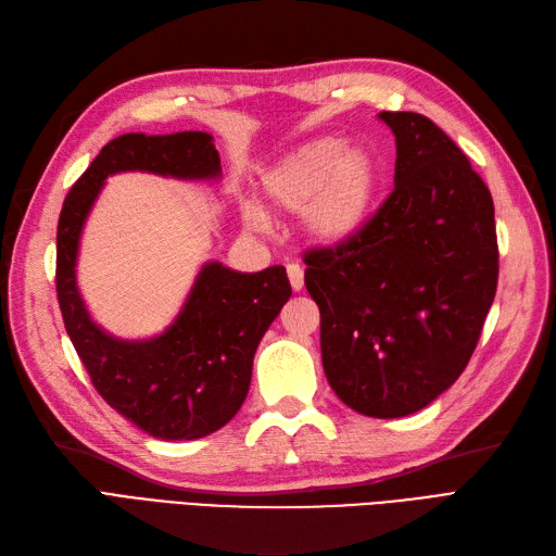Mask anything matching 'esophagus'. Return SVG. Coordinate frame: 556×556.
Instances as JSON below:
<instances>
[{"mask_svg":"<svg viewBox=\"0 0 556 556\" xmlns=\"http://www.w3.org/2000/svg\"><path fill=\"white\" fill-rule=\"evenodd\" d=\"M288 278H290V285L294 292L304 290V268H301L299 264H288Z\"/></svg>","mask_w":556,"mask_h":556,"instance_id":"obj_1","label":"esophagus"}]
</instances>
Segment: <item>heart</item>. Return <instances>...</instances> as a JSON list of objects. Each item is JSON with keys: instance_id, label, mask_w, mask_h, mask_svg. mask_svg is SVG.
<instances>
[{"instance_id": "heart-1", "label": "heart", "mask_w": 556, "mask_h": 556, "mask_svg": "<svg viewBox=\"0 0 556 556\" xmlns=\"http://www.w3.org/2000/svg\"><path fill=\"white\" fill-rule=\"evenodd\" d=\"M382 185V160L376 150L327 134L288 150L260 178L266 204L280 213H299L301 229L323 245H341L371 223ZM248 220L262 223V211L248 206Z\"/></svg>"}]
</instances>
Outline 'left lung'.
I'll return each mask as SVG.
<instances>
[{"label":"left lung","instance_id":"obj_1","mask_svg":"<svg viewBox=\"0 0 556 556\" xmlns=\"http://www.w3.org/2000/svg\"><path fill=\"white\" fill-rule=\"evenodd\" d=\"M396 141L394 190L357 239L306 255L325 376L345 406L406 417L462 376L496 294L494 201L447 134L378 113Z\"/></svg>","mask_w":556,"mask_h":556}]
</instances>
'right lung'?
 Wrapping results in <instances>:
<instances>
[{
	"instance_id": "obj_1",
	"label": "right lung",
	"mask_w": 556,
	"mask_h": 556,
	"mask_svg": "<svg viewBox=\"0 0 556 556\" xmlns=\"http://www.w3.org/2000/svg\"><path fill=\"white\" fill-rule=\"evenodd\" d=\"M127 172L204 182L223 178L208 131L123 134L106 143L60 213L58 301L64 327L111 408L153 439H204L243 406L255 350L292 296L290 280L285 266L243 274L211 260L164 331L148 339L113 336L90 315L76 266L83 229L106 178Z\"/></svg>"
}]
</instances>
